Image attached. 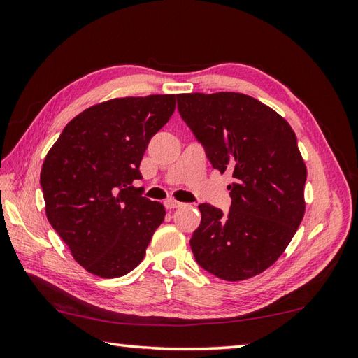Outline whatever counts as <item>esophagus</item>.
<instances>
[{"label":"esophagus","mask_w":358,"mask_h":358,"mask_svg":"<svg viewBox=\"0 0 358 358\" xmlns=\"http://www.w3.org/2000/svg\"><path fill=\"white\" fill-rule=\"evenodd\" d=\"M164 206L167 210H173V209H178V208H183L185 204L180 203V201H175V200H167L164 201Z\"/></svg>","instance_id":"obj_1"}]
</instances>
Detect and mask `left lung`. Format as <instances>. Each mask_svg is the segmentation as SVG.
<instances>
[{"instance_id":"1","label":"left lung","mask_w":358,"mask_h":358,"mask_svg":"<svg viewBox=\"0 0 358 358\" xmlns=\"http://www.w3.org/2000/svg\"><path fill=\"white\" fill-rule=\"evenodd\" d=\"M178 110L220 173L232 172L229 214L199 206L191 248L203 269L226 281L264 272L305 217L306 164L287 121L240 92L178 94Z\"/></svg>"}]
</instances>
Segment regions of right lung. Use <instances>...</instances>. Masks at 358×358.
<instances>
[{
    "mask_svg": "<svg viewBox=\"0 0 358 358\" xmlns=\"http://www.w3.org/2000/svg\"><path fill=\"white\" fill-rule=\"evenodd\" d=\"M173 94L112 98L72 118L41 167L45 217L73 260L101 278L138 266L166 210L134 186L152 136L175 110Z\"/></svg>",
    "mask_w": 358,
    "mask_h": 358,
    "instance_id": "add662e5",
    "label": "right lung"
}]
</instances>
